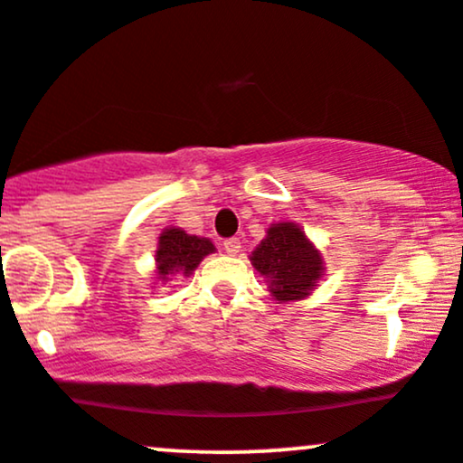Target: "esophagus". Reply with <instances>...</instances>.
<instances>
[{"label":"esophagus","instance_id":"obj_1","mask_svg":"<svg viewBox=\"0 0 463 463\" xmlns=\"http://www.w3.org/2000/svg\"><path fill=\"white\" fill-rule=\"evenodd\" d=\"M224 250H226L228 254H231V257H235V254H239V250H241V241H239L237 237L226 239V241H224Z\"/></svg>","mask_w":463,"mask_h":463}]
</instances>
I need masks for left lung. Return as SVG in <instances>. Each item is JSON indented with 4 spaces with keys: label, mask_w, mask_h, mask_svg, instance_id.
Masks as SVG:
<instances>
[{
    "label": "left lung",
    "mask_w": 463,
    "mask_h": 463,
    "mask_svg": "<svg viewBox=\"0 0 463 463\" xmlns=\"http://www.w3.org/2000/svg\"><path fill=\"white\" fill-rule=\"evenodd\" d=\"M254 269L268 279L269 294L279 302L302 300L324 274L322 254L294 222L268 228V235L250 254Z\"/></svg>",
    "instance_id": "1"
}]
</instances>
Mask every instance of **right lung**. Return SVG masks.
Returning a JSON list of instances; mask_svg holds the SVG:
<instances>
[{"instance_id":"1","label":"right lung","mask_w":463,"mask_h":463,"mask_svg":"<svg viewBox=\"0 0 463 463\" xmlns=\"http://www.w3.org/2000/svg\"><path fill=\"white\" fill-rule=\"evenodd\" d=\"M211 252H215V246L211 243V239L187 235V232L180 231L176 226L165 228L161 237H158L156 248L158 280L167 283L169 276L194 274V269L198 268L202 259Z\"/></svg>"}]
</instances>
